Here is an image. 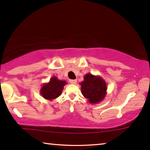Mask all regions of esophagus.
Returning <instances> with one entry per match:
<instances>
[{"instance_id":"1","label":"esophagus","mask_w":150,"mask_h":150,"mask_svg":"<svg viewBox=\"0 0 150 150\" xmlns=\"http://www.w3.org/2000/svg\"><path fill=\"white\" fill-rule=\"evenodd\" d=\"M70 82L72 84H76L77 82V80H70Z\"/></svg>"}]
</instances>
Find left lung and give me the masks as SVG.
<instances>
[{"label": "left lung", "instance_id": "obj_1", "mask_svg": "<svg viewBox=\"0 0 150 150\" xmlns=\"http://www.w3.org/2000/svg\"><path fill=\"white\" fill-rule=\"evenodd\" d=\"M80 85L83 96L92 105L100 103L107 95V83L100 76L86 74Z\"/></svg>", "mask_w": 150, "mask_h": 150}]
</instances>
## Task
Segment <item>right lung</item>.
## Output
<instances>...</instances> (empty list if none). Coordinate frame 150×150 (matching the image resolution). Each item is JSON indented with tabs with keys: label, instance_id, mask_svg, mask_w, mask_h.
<instances>
[{
	"label": "right lung",
	"instance_id": "right-lung-1",
	"mask_svg": "<svg viewBox=\"0 0 150 150\" xmlns=\"http://www.w3.org/2000/svg\"><path fill=\"white\" fill-rule=\"evenodd\" d=\"M67 84L65 80L57 79L56 76L50 78V81L44 83L40 89V94L48 100H53L62 94L64 87Z\"/></svg>",
	"mask_w": 150,
	"mask_h": 150
}]
</instances>
